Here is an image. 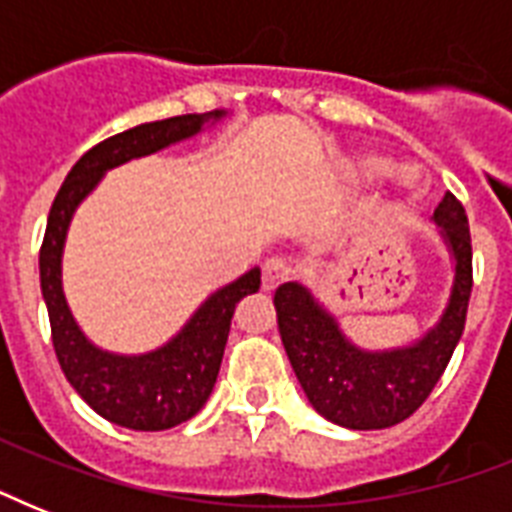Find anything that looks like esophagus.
Segmentation results:
<instances>
[{"label":"esophagus","instance_id":"1","mask_svg":"<svg viewBox=\"0 0 512 512\" xmlns=\"http://www.w3.org/2000/svg\"><path fill=\"white\" fill-rule=\"evenodd\" d=\"M295 273V265L289 263L287 257H271L263 263V289H276L279 284Z\"/></svg>","mask_w":512,"mask_h":512}]
</instances>
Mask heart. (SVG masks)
<instances>
[{
    "instance_id": "b5f03b06",
    "label": "heart",
    "mask_w": 512,
    "mask_h": 512,
    "mask_svg": "<svg viewBox=\"0 0 512 512\" xmlns=\"http://www.w3.org/2000/svg\"><path fill=\"white\" fill-rule=\"evenodd\" d=\"M369 167H372V170H382V159H369ZM398 183L404 185V188H409V191H414V188H417V175H414L412 170H401L398 172Z\"/></svg>"
}]
</instances>
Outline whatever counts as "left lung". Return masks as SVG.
I'll return each mask as SVG.
<instances>
[{
  "label": "left lung",
  "instance_id": "left-lung-1",
  "mask_svg": "<svg viewBox=\"0 0 512 512\" xmlns=\"http://www.w3.org/2000/svg\"><path fill=\"white\" fill-rule=\"evenodd\" d=\"M454 257V284L444 316L406 348L361 350L337 327L335 316L303 284L289 281L273 295L289 364L321 417L350 430H380L404 422L425 404L462 337L473 289L468 215L454 193L433 212Z\"/></svg>",
  "mask_w": 512,
  "mask_h": 512
}]
</instances>
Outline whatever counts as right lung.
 Listing matches in <instances>:
<instances>
[{"instance_id":"1","label":"right lung","mask_w":512,"mask_h":512,"mask_svg":"<svg viewBox=\"0 0 512 512\" xmlns=\"http://www.w3.org/2000/svg\"><path fill=\"white\" fill-rule=\"evenodd\" d=\"M225 111L183 114L162 122L138 124L90 148L66 175L52 201L47 231L39 249V279L50 316L52 345L66 380L87 404L122 428L167 430L191 420L215 388L231 319L241 297L260 289V268H252L228 287L209 295L167 345L146 356H116L95 348L68 311L60 281L66 231L79 201L100 183L106 170L162 151L201 132L204 122Z\"/></svg>"}]
</instances>
